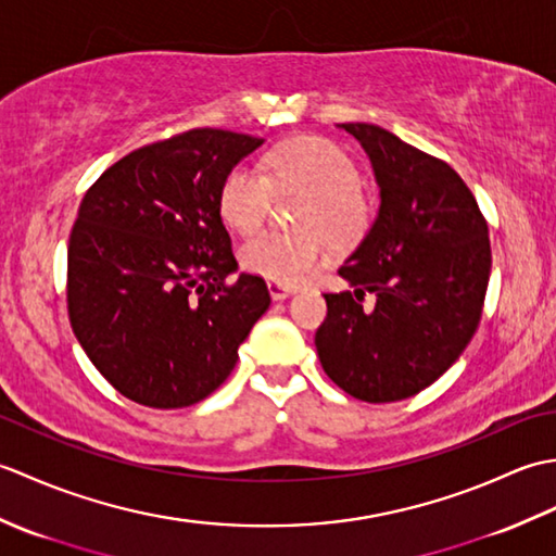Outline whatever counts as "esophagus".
<instances>
[{
    "mask_svg": "<svg viewBox=\"0 0 556 556\" xmlns=\"http://www.w3.org/2000/svg\"><path fill=\"white\" fill-rule=\"evenodd\" d=\"M267 289H269V296L275 299V301H285V299H289L291 293H296V289L293 287H285V285H279V281H267Z\"/></svg>",
    "mask_w": 556,
    "mask_h": 556,
    "instance_id": "1",
    "label": "esophagus"
}]
</instances>
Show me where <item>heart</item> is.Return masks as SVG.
<instances>
[{
  "instance_id": "1",
  "label": "heart",
  "mask_w": 556,
  "mask_h": 556,
  "mask_svg": "<svg viewBox=\"0 0 556 556\" xmlns=\"http://www.w3.org/2000/svg\"><path fill=\"white\" fill-rule=\"evenodd\" d=\"M361 174L344 150L323 138H299L267 155V176L233 167L219 188V212L241 233L265 222L271 188L305 195L296 229L303 233H257L241 248V265L267 281L296 287L320 269L327 244L344 251L368 229L370 205L358 188Z\"/></svg>"
}]
</instances>
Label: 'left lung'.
I'll return each instance as SVG.
<instances>
[{"mask_svg":"<svg viewBox=\"0 0 556 556\" xmlns=\"http://www.w3.org/2000/svg\"><path fill=\"white\" fill-rule=\"evenodd\" d=\"M368 152L380 210L325 293L315 334L329 380L368 404L430 387L473 339L490 281L488 222L464 179L428 152L372 124H339ZM372 292L376 308L362 311Z\"/></svg>","mask_w":556,"mask_h":556,"instance_id":"obj_1","label":"left lung"}]
</instances>
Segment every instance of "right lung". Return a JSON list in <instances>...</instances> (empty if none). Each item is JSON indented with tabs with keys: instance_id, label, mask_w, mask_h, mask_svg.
I'll list each match as a JSON object with an SVG mask.
<instances>
[{
	"instance_id": "1",
	"label": "right lung",
	"mask_w": 556,
	"mask_h": 556,
	"mask_svg": "<svg viewBox=\"0 0 556 556\" xmlns=\"http://www.w3.org/2000/svg\"><path fill=\"white\" fill-rule=\"evenodd\" d=\"M263 138L193 128L138 148L88 188L68 236L66 303L83 351L116 392L184 408L231 375L269 308L241 271L219 188Z\"/></svg>"
}]
</instances>
